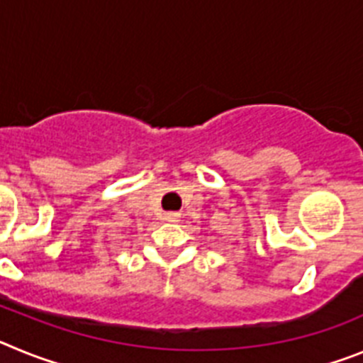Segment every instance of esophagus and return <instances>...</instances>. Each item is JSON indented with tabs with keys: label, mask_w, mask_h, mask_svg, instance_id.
Listing matches in <instances>:
<instances>
[{
	"label": "esophagus",
	"mask_w": 363,
	"mask_h": 363,
	"mask_svg": "<svg viewBox=\"0 0 363 363\" xmlns=\"http://www.w3.org/2000/svg\"><path fill=\"white\" fill-rule=\"evenodd\" d=\"M163 220L176 223V221H179V214L178 213H165L163 214Z\"/></svg>",
	"instance_id": "34e87169"
}]
</instances>
